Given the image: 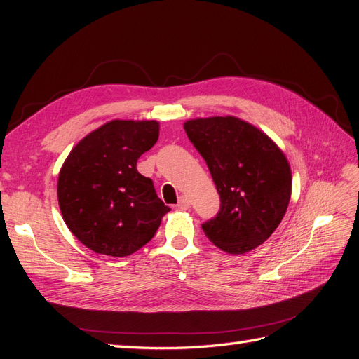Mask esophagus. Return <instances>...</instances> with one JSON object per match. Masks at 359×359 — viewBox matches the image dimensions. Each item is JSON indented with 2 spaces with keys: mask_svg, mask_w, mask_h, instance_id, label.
Instances as JSON below:
<instances>
[{
  "mask_svg": "<svg viewBox=\"0 0 359 359\" xmlns=\"http://www.w3.org/2000/svg\"><path fill=\"white\" fill-rule=\"evenodd\" d=\"M178 208H181V210L190 208V199L187 196H180V199H178Z\"/></svg>",
  "mask_w": 359,
  "mask_h": 359,
  "instance_id": "34e87169",
  "label": "esophagus"
}]
</instances>
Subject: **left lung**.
<instances>
[{
  "label": "left lung",
  "mask_w": 359,
  "mask_h": 359,
  "mask_svg": "<svg viewBox=\"0 0 359 359\" xmlns=\"http://www.w3.org/2000/svg\"><path fill=\"white\" fill-rule=\"evenodd\" d=\"M184 130L222 201L217 217L202 224L206 238L231 255L265 243L290 201L292 172L283 151L262 130L231 115L189 119Z\"/></svg>",
  "instance_id": "8db88e82"
}]
</instances>
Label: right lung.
Returning <instances> with one entry per match:
<instances>
[{
  "label": "right lung",
  "mask_w": 359,
  "mask_h": 359,
  "mask_svg": "<svg viewBox=\"0 0 359 359\" xmlns=\"http://www.w3.org/2000/svg\"><path fill=\"white\" fill-rule=\"evenodd\" d=\"M156 119H112L81 139L58 175V203L70 232L94 253L124 257L144 247L170 211L136 169L157 142Z\"/></svg>",
  "instance_id": "right-lung-1"
}]
</instances>
